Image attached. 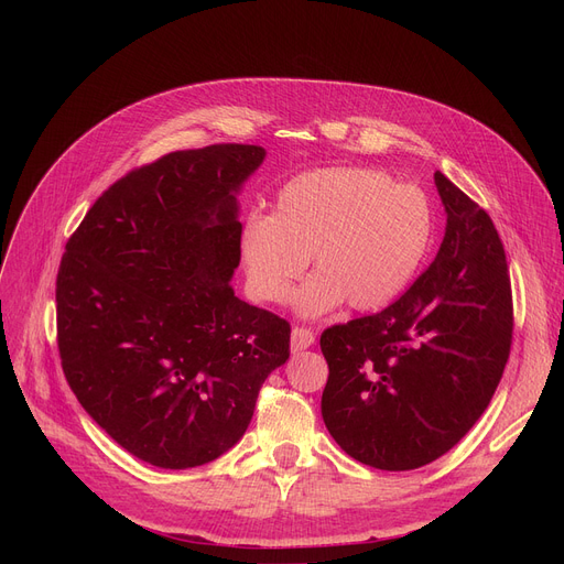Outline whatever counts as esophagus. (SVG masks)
Segmentation results:
<instances>
[{"label": "esophagus", "instance_id": "obj_1", "mask_svg": "<svg viewBox=\"0 0 564 564\" xmlns=\"http://www.w3.org/2000/svg\"><path fill=\"white\" fill-rule=\"evenodd\" d=\"M313 343H315V334H313V329H308V327H294V329H292V338H290L292 351L308 349Z\"/></svg>", "mask_w": 564, "mask_h": 564}]
</instances>
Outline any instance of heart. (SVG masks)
<instances>
[{
    "label": "heart",
    "mask_w": 564,
    "mask_h": 564,
    "mask_svg": "<svg viewBox=\"0 0 564 564\" xmlns=\"http://www.w3.org/2000/svg\"><path fill=\"white\" fill-rule=\"evenodd\" d=\"M427 194L366 166L300 173L274 196L272 215H251L240 235L247 283L262 304L285 302L311 256L313 276L294 294L306 317L343 302L375 311L416 276L432 245Z\"/></svg>",
    "instance_id": "heart-1"
}]
</instances>
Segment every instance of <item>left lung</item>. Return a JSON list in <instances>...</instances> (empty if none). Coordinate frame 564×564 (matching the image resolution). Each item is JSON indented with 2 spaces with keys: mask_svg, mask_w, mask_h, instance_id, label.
I'll return each instance as SVG.
<instances>
[{
  "mask_svg": "<svg viewBox=\"0 0 564 564\" xmlns=\"http://www.w3.org/2000/svg\"><path fill=\"white\" fill-rule=\"evenodd\" d=\"M446 235L398 302L319 338L322 419L338 446L381 470L446 455L482 416L512 345V288L494 221L441 171Z\"/></svg>",
  "mask_w": 564,
  "mask_h": 564,
  "instance_id": "obj_1",
  "label": "left lung"
}]
</instances>
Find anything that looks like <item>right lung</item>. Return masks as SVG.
<instances>
[{
    "instance_id": "add662e5",
    "label": "right lung",
    "mask_w": 564,
    "mask_h": 564,
    "mask_svg": "<svg viewBox=\"0 0 564 564\" xmlns=\"http://www.w3.org/2000/svg\"><path fill=\"white\" fill-rule=\"evenodd\" d=\"M264 148L175 151L116 181L70 235L56 340L79 404L121 448L194 468L247 432L290 324L237 300V192Z\"/></svg>"
}]
</instances>
